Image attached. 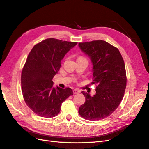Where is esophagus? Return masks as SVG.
Returning a JSON list of instances; mask_svg holds the SVG:
<instances>
[{
    "label": "esophagus",
    "instance_id": "obj_1",
    "mask_svg": "<svg viewBox=\"0 0 149 149\" xmlns=\"http://www.w3.org/2000/svg\"><path fill=\"white\" fill-rule=\"evenodd\" d=\"M80 93V91L78 89H73V93L74 94H79Z\"/></svg>",
    "mask_w": 149,
    "mask_h": 149
}]
</instances>
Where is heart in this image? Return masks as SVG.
I'll return each mask as SVG.
<instances>
[{
    "mask_svg": "<svg viewBox=\"0 0 149 149\" xmlns=\"http://www.w3.org/2000/svg\"><path fill=\"white\" fill-rule=\"evenodd\" d=\"M79 58H83V57H79Z\"/></svg>",
    "mask_w": 149,
    "mask_h": 149,
    "instance_id": "1",
    "label": "heart"
}]
</instances>
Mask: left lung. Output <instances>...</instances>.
I'll return each instance as SVG.
<instances>
[{
  "label": "left lung",
  "mask_w": 149,
  "mask_h": 149,
  "mask_svg": "<svg viewBox=\"0 0 149 149\" xmlns=\"http://www.w3.org/2000/svg\"><path fill=\"white\" fill-rule=\"evenodd\" d=\"M78 45L92 61L93 83L97 84L94 96L82 92L86 101L79 114L89 120L104 119L113 113L124 97L127 83L124 60L118 48L104 40Z\"/></svg>",
  "instance_id": "obj_1"
}]
</instances>
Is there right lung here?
Segmentation results:
<instances>
[{
  "label": "right lung",
  "instance_id": "obj_1",
  "mask_svg": "<svg viewBox=\"0 0 149 149\" xmlns=\"http://www.w3.org/2000/svg\"><path fill=\"white\" fill-rule=\"evenodd\" d=\"M77 42L47 38L31 49L21 75L22 94L26 104L43 118L57 116L62 102L73 94L70 88L53 87V78L58 73L61 60Z\"/></svg>",
  "mask_w": 149,
  "mask_h": 149
}]
</instances>
